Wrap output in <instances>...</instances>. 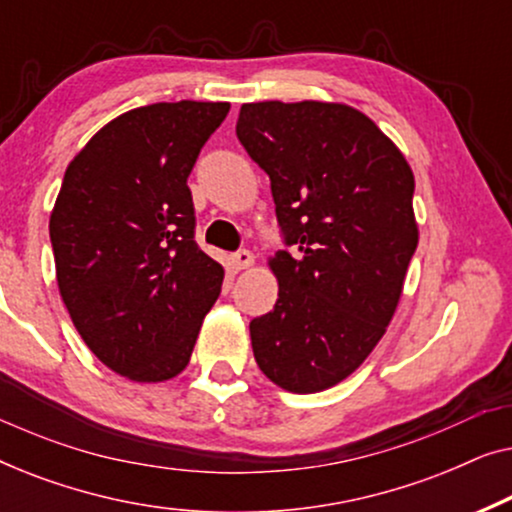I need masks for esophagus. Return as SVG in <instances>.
<instances>
[{"instance_id":"obj_1","label":"esophagus","mask_w":512,"mask_h":512,"mask_svg":"<svg viewBox=\"0 0 512 512\" xmlns=\"http://www.w3.org/2000/svg\"><path fill=\"white\" fill-rule=\"evenodd\" d=\"M233 265H235L237 270H247V268H251V265H254V254H251L249 249L235 251V254H233Z\"/></svg>"}]
</instances>
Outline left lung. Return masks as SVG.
<instances>
[{"instance_id":"1","label":"left lung","mask_w":512,"mask_h":512,"mask_svg":"<svg viewBox=\"0 0 512 512\" xmlns=\"http://www.w3.org/2000/svg\"><path fill=\"white\" fill-rule=\"evenodd\" d=\"M237 139L270 177L286 247L279 298L251 319L258 368L293 394L345 380L394 317L417 249L415 177L396 144L347 104H242Z\"/></svg>"}]
</instances>
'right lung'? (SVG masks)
Returning a JSON list of instances; mask_svg holds the SVG:
<instances>
[{
    "label": "right lung",
    "instance_id": "add662e5",
    "mask_svg": "<svg viewBox=\"0 0 512 512\" xmlns=\"http://www.w3.org/2000/svg\"><path fill=\"white\" fill-rule=\"evenodd\" d=\"M228 102H158L104 125L69 163L51 223L60 296L97 359L135 382L188 366L223 268L195 242L188 188Z\"/></svg>",
    "mask_w": 512,
    "mask_h": 512
}]
</instances>
